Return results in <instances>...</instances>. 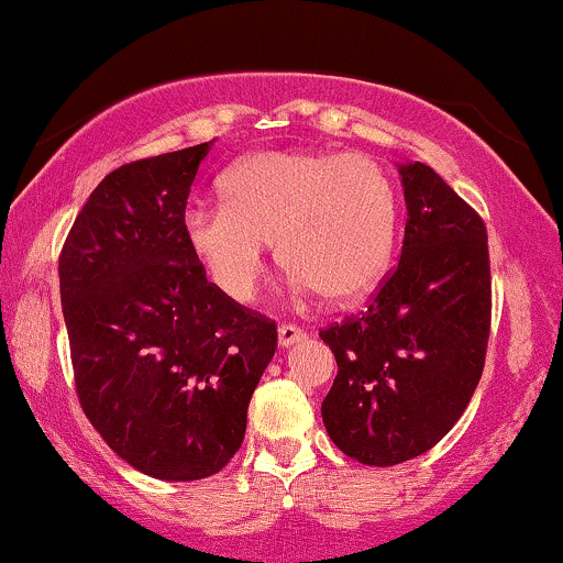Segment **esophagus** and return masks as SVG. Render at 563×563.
<instances>
[{"mask_svg": "<svg viewBox=\"0 0 563 563\" xmlns=\"http://www.w3.org/2000/svg\"><path fill=\"white\" fill-rule=\"evenodd\" d=\"M305 338H307L305 330L291 325V322H282V325H279V345H282V349H289V345L305 341Z\"/></svg>", "mask_w": 563, "mask_h": 563, "instance_id": "34e87169", "label": "esophagus"}]
</instances>
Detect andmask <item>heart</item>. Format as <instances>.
I'll use <instances>...</instances> for the list:
<instances>
[{
  "label": "heart",
  "mask_w": 563,
  "mask_h": 563,
  "mask_svg": "<svg viewBox=\"0 0 563 563\" xmlns=\"http://www.w3.org/2000/svg\"><path fill=\"white\" fill-rule=\"evenodd\" d=\"M222 205H191L181 230L210 279L251 302L268 243L297 289L328 302L366 297L387 272L397 235V191L379 161L318 148L258 151L220 179Z\"/></svg>",
  "instance_id": "heart-1"
}]
</instances>
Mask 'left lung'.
<instances>
[{
	"instance_id": "1",
	"label": "left lung",
	"mask_w": 563,
	"mask_h": 563,
	"mask_svg": "<svg viewBox=\"0 0 563 563\" xmlns=\"http://www.w3.org/2000/svg\"><path fill=\"white\" fill-rule=\"evenodd\" d=\"M399 176L402 258L366 312L320 330L338 361L322 422L368 466L420 456L456 426L482 379L492 322L484 220L420 161Z\"/></svg>"
}]
</instances>
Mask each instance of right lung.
Returning <instances> with one entry per match:
<instances>
[{"instance_id":"add662e5","label":"right lung","mask_w":563,"mask_h":563,"mask_svg":"<svg viewBox=\"0 0 563 563\" xmlns=\"http://www.w3.org/2000/svg\"><path fill=\"white\" fill-rule=\"evenodd\" d=\"M210 143L107 174L58 256L76 395L107 445L166 482L218 474L241 449L276 322L238 305L184 241Z\"/></svg>"}]
</instances>
